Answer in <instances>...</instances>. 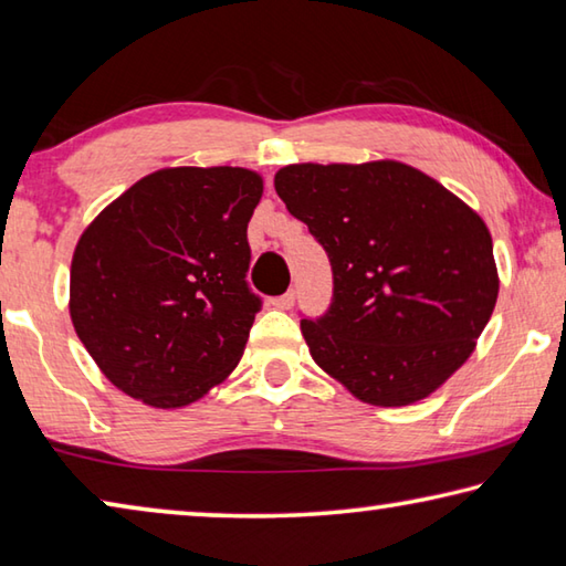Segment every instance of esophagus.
I'll list each match as a JSON object with an SVG mask.
<instances>
[{"mask_svg":"<svg viewBox=\"0 0 566 566\" xmlns=\"http://www.w3.org/2000/svg\"><path fill=\"white\" fill-rule=\"evenodd\" d=\"M293 303H295V293H293V291H289V293H283V295H277V298H273V305H275V308H281V311H291Z\"/></svg>","mask_w":566,"mask_h":566,"instance_id":"obj_1","label":"esophagus"}]
</instances>
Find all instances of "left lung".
Wrapping results in <instances>:
<instances>
[{
  "label": "left lung",
  "mask_w": 566,
  "mask_h": 566,
  "mask_svg": "<svg viewBox=\"0 0 566 566\" xmlns=\"http://www.w3.org/2000/svg\"><path fill=\"white\" fill-rule=\"evenodd\" d=\"M273 184L331 258V308L301 321L313 360L368 405L428 398L470 358L497 303L482 218L388 158L291 164Z\"/></svg>",
  "instance_id": "left-lung-1"
}]
</instances>
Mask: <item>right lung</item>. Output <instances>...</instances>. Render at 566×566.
Segmentation results:
<instances>
[{"label":"right lung","mask_w":566,"mask_h":566,"mask_svg":"<svg viewBox=\"0 0 566 566\" xmlns=\"http://www.w3.org/2000/svg\"><path fill=\"white\" fill-rule=\"evenodd\" d=\"M263 178L238 166L144 176L78 238L69 315L108 382L158 410L201 400L241 360L261 298L245 283Z\"/></svg>","instance_id":"right-lung-1"}]
</instances>
